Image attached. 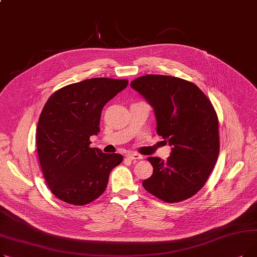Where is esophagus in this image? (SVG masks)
Instances as JSON below:
<instances>
[{"label":"esophagus","mask_w":257,"mask_h":257,"mask_svg":"<svg viewBox=\"0 0 257 257\" xmlns=\"http://www.w3.org/2000/svg\"><path fill=\"white\" fill-rule=\"evenodd\" d=\"M126 157H127L129 160H134V161L143 159V156L140 155V154H138V153H129V154L126 155Z\"/></svg>","instance_id":"obj_1"}]
</instances>
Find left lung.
I'll return each mask as SVG.
<instances>
[{"mask_svg": "<svg viewBox=\"0 0 257 257\" xmlns=\"http://www.w3.org/2000/svg\"><path fill=\"white\" fill-rule=\"evenodd\" d=\"M154 108L157 134L173 146L168 159L149 157L147 192L168 203L196 195L206 183L220 151L217 112L196 84L172 76L146 75L131 82Z\"/></svg>", "mask_w": 257, "mask_h": 257, "instance_id": "1", "label": "left lung"}]
</instances>
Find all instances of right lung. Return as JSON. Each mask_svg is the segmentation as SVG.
<instances>
[{
	"mask_svg": "<svg viewBox=\"0 0 257 257\" xmlns=\"http://www.w3.org/2000/svg\"><path fill=\"white\" fill-rule=\"evenodd\" d=\"M127 85L126 79H86L58 89L45 104L36 129L39 164L51 192L65 203L81 206L99 198L123 161L120 154L90 148L89 138L100 132L104 105Z\"/></svg>",
	"mask_w": 257,
	"mask_h": 257,
	"instance_id": "1",
	"label": "right lung"
}]
</instances>
